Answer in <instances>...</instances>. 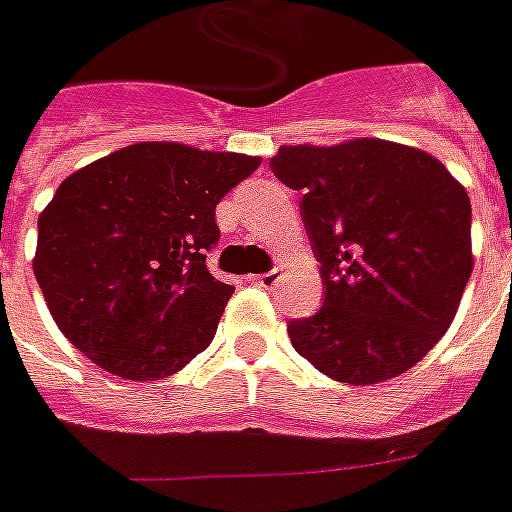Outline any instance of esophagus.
<instances>
[{"mask_svg":"<svg viewBox=\"0 0 512 512\" xmlns=\"http://www.w3.org/2000/svg\"><path fill=\"white\" fill-rule=\"evenodd\" d=\"M280 280V270H272V272H264V275H259V278H253V283L261 288H272L275 283Z\"/></svg>","mask_w":512,"mask_h":512,"instance_id":"esophagus-1","label":"esophagus"}]
</instances>
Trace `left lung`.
Wrapping results in <instances>:
<instances>
[{
	"label": "left lung",
	"instance_id": "obj_1",
	"mask_svg": "<svg viewBox=\"0 0 512 512\" xmlns=\"http://www.w3.org/2000/svg\"><path fill=\"white\" fill-rule=\"evenodd\" d=\"M302 194L324 305L288 321L315 370L348 386L407 372L448 332L472 275V207L459 180L399 142L280 145L270 161Z\"/></svg>",
	"mask_w": 512,
	"mask_h": 512
}]
</instances>
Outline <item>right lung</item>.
<instances>
[{"label":"right lung","mask_w":512,"mask_h":512,"mask_svg":"<svg viewBox=\"0 0 512 512\" xmlns=\"http://www.w3.org/2000/svg\"><path fill=\"white\" fill-rule=\"evenodd\" d=\"M259 156L134 142L72 172L40 213L34 278L96 367L167 378L213 340L234 286L207 270L215 205Z\"/></svg>","instance_id":"add662e5"}]
</instances>
